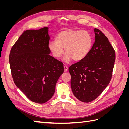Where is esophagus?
<instances>
[{
	"mask_svg": "<svg viewBox=\"0 0 129 129\" xmlns=\"http://www.w3.org/2000/svg\"><path fill=\"white\" fill-rule=\"evenodd\" d=\"M68 67H67L66 66H64V71L66 72H67L68 71Z\"/></svg>",
	"mask_w": 129,
	"mask_h": 129,
	"instance_id": "esophagus-1",
	"label": "esophagus"
}]
</instances>
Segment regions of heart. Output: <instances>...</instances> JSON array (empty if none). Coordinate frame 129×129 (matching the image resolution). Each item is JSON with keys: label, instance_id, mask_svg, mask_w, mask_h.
Wrapping results in <instances>:
<instances>
[{"label": "heart", "instance_id": "b5f03b06", "mask_svg": "<svg viewBox=\"0 0 129 129\" xmlns=\"http://www.w3.org/2000/svg\"><path fill=\"white\" fill-rule=\"evenodd\" d=\"M57 41L49 44V49L54 57L58 58L65 52L64 61L68 63L72 59L75 61L82 60L90 52L93 38L87 30L66 29L57 34Z\"/></svg>", "mask_w": 129, "mask_h": 129}]
</instances>
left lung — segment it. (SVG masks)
I'll list each match as a JSON object with an SVG mask.
<instances>
[{
  "label": "left lung",
  "mask_w": 129,
  "mask_h": 129,
  "mask_svg": "<svg viewBox=\"0 0 129 129\" xmlns=\"http://www.w3.org/2000/svg\"><path fill=\"white\" fill-rule=\"evenodd\" d=\"M94 31L95 41L90 52L68 69L74 95L87 103L95 100L110 83L116 58L108 38L99 29Z\"/></svg>",
  "instance_id": "left-lung-1"
}]
</instances>
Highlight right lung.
Masks as SVG:
<instances>
[{"instance_id": "add662e5", "label": "right lung", "mask_w": 129, "mask_h": 129, "mask_svg": "<svg viewBox=\"0 0 129 129\" xmlns=\"http://www.w3.org/2000/svg\"><path fill=\"white\" fill-rule=\"evenodd\" d=\"M48 27L24 31L12 47L9 62L15 84L32 102L52 98L63 64L51 56Z\"/></svg>"}]
</instances>
